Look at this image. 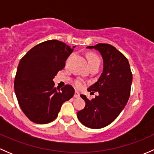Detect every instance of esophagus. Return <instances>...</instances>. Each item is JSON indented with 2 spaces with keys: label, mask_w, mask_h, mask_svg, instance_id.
Segmentation results:
<instances>
[{
  "label": "esophagus",
  "mask_w": 154,
  "mask_h": 154,
  "mask_svg": "<svg viewBox=\"0 0 154 154\" xmlns=\"http://www.w3.org/2000/svg\"><path fill=\"white\" fill-rule=\"evenodd\" d=\"M74 97H75V98H78V97H80V94H79L78 91H76L75 92H74Z\"/></svg>",
  "instance_id": "1"
}]
</instances>
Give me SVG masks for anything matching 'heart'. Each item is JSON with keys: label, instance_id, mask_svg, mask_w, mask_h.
Masks as SVG:
<instances>
[{"label": "heart", "instance_id": "b5f03b06", "mask_svg": "<svg viewBox=\"0 0 154 154\" xmlns=\"http://www.w3.org/2000/svg\"><path fill=\"white\" fill-rule=\"evenodd\" d=\"M87 58H88V65L93 64V63H100V58L98 57V56H97L94 54H89L88 56H87ZM68 60L66 61V63H68ZM74 84H75L76 87L77 88H82L84 86V83H83V80H80V79H77V80H75L74 82Z\"/></svg>", "mask_w": 154, "mask_h": 154}]
</instances>
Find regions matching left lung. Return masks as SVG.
Wrapping results in <instances>:
<instances>
[{
    "label": "left lung",
    "instance_id": "obj_1",
    "mask_svg": "<svg viewBox=\"0 0 154 154\" xmlns=\"http://www.w3.org/2000/svg\"><path fill=\"white\" fill-rule=\"evenodd\" d=\"M87 48L100 53L103 69L98 80L87 89L99 94L91 100L80 94L86 106L77 116L86 127L100 129L111 124L125 108L130 97L133 75L127 59L114 46L100 43Z\"/></svg>",
    "mask_w": 154,
    "mask_h": 154
}]
</instances>
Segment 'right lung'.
Returning <instances> with one entry per match:
<instances>
[{"mask_svg": "<svg viewBox=\"0 0 154 154\" xmlns=\"http://www.w3.org/2000/svg\"><path fill=\"white\" fill-rule=\"evenodd\" d=\"M74 48L58 40H48L29 50L20 60L14 88L21 110L31 122H53L63 103L74 96L71 85L60 90L53 79L65 67Z\"/></svg>", "mask_w": 154, "mask_h": 154, "instance_id": "1", "label": "right lung"}]
</instances>
